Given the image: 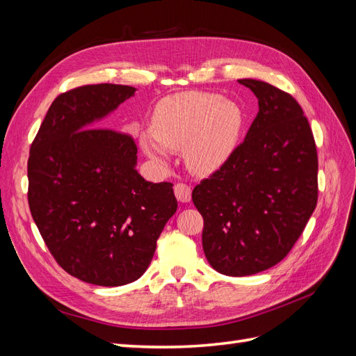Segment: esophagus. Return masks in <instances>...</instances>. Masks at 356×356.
I'll list each match as a JSON object with an SVG mask.
<instances>
[{
    "label": "esophagus",
    "mask_w": 356,
    "mask_h": 356,
    "mask_svg": "<svg viewBox=\"0 0 356 356\" xmlns=\"http://www.w3.org/2000/svg\"><path fill=\"white\" fill-rule=\"evenodd\" d=\"M174 193L178 202L181 203H187L191 199V188L187 184H184V182H178V184H175Z\"/></svg>",
    "instance_id": "34e87169"
}]
</instances>
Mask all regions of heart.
<instances>
[{
    "label": "heart",
    "mask_w": 356,
    "mask_h": 356,
    "mask_svg": "<svg viewBox=\"0 0 356 356\" xmlns=\"http://www.w3.org/2000/svg\"><path fill=\"white\" fill-rule=\"evenodd\" d=\"M243 126L241 106L217 93L182 92L160 99L152 117V135H141L143 152L168 165L170 152H182L187 168L209 175L230 159Z\"/></svg>",
    "instance_id": "heart-1"
}]
</instances>
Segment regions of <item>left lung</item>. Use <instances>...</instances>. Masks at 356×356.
Here are the masks:
<instances>
[{
    "label": "left lung",
    "mask_w": 356,
    "mask_h": 356,
    "mask_svg": "<svg viewBox=\"0 0 356 356\" xmlns=\"http://www.w3.org/2000/svg\"><path fill=\"white\" fill-rule=\"evenodd\" d=\"M258 99L243 143L193 190L202 245L215 270L248 276L286 257L318 202L314 134L293 96L261 80H238Z\"/></svg>",
    "instance_id": "1"
}]
</instances>
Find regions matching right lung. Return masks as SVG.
I'll return each mask as SVG.
<instances>
[{
    "mask_svg": "<svg viewBox=\"0 0 356 356\" xmlns=\"http://www.w3.org/2000/svg\"><path fill=\"white\" fill-rule=\"evenodd\" d=\"M135 92L104 83L59 95L29 152L32 218L63 270L93 285L141 277L178 208L170 182L138 174L131 136L93 127Z\"/></svg>",
    "mask_w": 356,
    "mask_h": 356,
    "instance_id": "obj_1",
    "label": "right lung"
}]
</instances>
